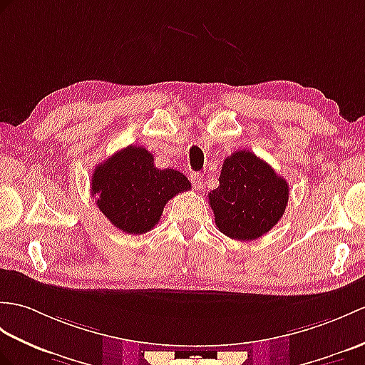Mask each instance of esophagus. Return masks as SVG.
<instances>
[{
	"label": "esophagus",
	"mask_w": 365,
	"mask_h": 365,
	"mask_svg": "<svg viewBox=\"0 0 365 365\" xmlns=\"http://www.w3.org/2000/svg\"><path fill=\"white\" fill-rule=\"evenodd\" d=\"M191 183H192V188L194 190H200L203 186V175L200 173H191L190 175Z\"/></svg>",
	"instance_id": "esophagus-1"
}]
</instances>
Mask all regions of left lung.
<instances>
[{
  "mask_svg": "<svg viewBox=\"0 0 365 365\" xmlns=\"http://www.w3.org/2000/svg\"><path fill=\"white\" fill-rule=\"evenodd\" d=\"M287 199V182L250 150L224 160L219 186L208 194L217 228L240 241L257 240L277 225Z\"/></svg>",
  "mask_w": 365,
  "mask_h": 365,
  "instance_id": "1",
  "label": "left lung"
}]
</instances>
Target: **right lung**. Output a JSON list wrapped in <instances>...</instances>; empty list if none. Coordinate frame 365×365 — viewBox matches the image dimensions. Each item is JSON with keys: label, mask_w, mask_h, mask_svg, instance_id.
Listing matches in <instances>:
<instances>
[{"label": "right lung", "mask_w": 365, "mask_h": 365, "mask_svg": "<svg viewBox=\"0 0 365 365\" xmlns=\"http://www.w3.org/2000/svg\"><path fill=\"white\" fill-rule=\"evenodd\" d=\"M190 188L180 171L158 169L150 152L133 144L99 163L91 175L98 208L116 228L130 235L154 228L166 202Z\"/></svg>", "instance_id": "1"}]
</instances>
